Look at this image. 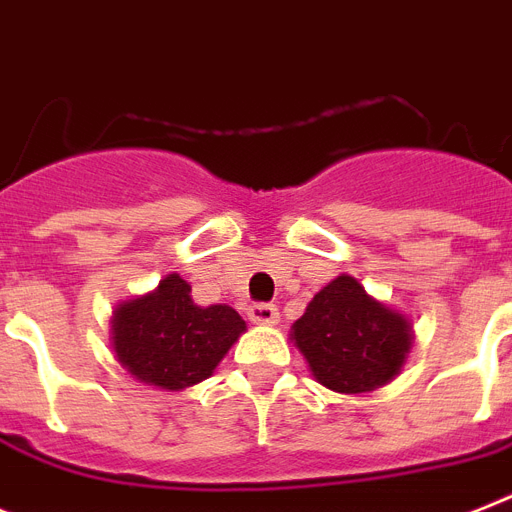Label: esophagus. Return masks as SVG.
Returning a JSON list of instances; mask_svg holds the SVG:
<instances>
[{
	"instance_id": "obj_1",
	"label": "esophagus",
	"mask_w": 512,
	"mask_h": 512,
	"mask_svg": "<svg viewBox=\"0 0 512 512\" xmlns=\"http://www.w3.org/2000/svg\"><path fill=\"white\" fill-rule=\"evenodd\" d=\"M248 319H251L253 324H266V327H272V324H277L280 314H277V308H274L272 303H253V306L248 308Z\"/></svg>"
}]
</instances>
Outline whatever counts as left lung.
<instances>
[{"label": "left lung", "mask_w": 512, "mask_h": 512, "mask_svg": "<svg viewBox=\"0 0 512 512\" xmlns=\"http://www.w3.org/2000/svg\"><path fill=\"white\" fill-rule=\"evenodd\" d=\"M290 340L316 382L358 395L398 377L411 353L413 329L403 314L371 298L356 277L340 274L314 295Z\"/></svg>", "instance_id": "1"}]
</instances>
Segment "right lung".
I'll return each instance as SVG.
<instances>
[{
  "label": "right lung",
  "instance_id": "add662e5",
  "mask_svg": "<svg viewBox=\"0 0 512 512\" xmlns=\"http://www.w3.org/2000/svg\"><path fill=\"white\" fill-rule=\"evenodd\" d=\"M246 322L230 306H196L190 285L167 274L154 293L114 308L112 348L138 382L177 392L214 374Z\"/></svg>",
  "mask_w": 512,
  "mask_h": 512
}]
</instances>
